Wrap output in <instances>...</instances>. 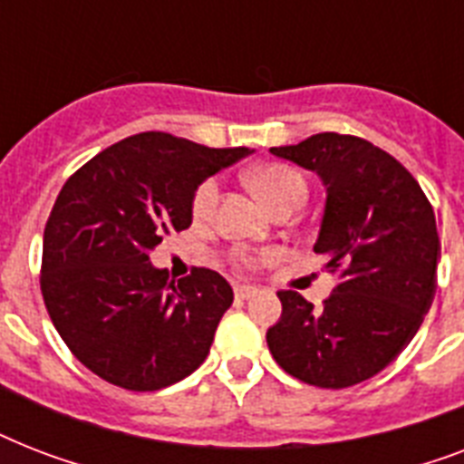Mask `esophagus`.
<instances>
[{"instance_id":"1","label":"esophagus","mask_w":464,"mask_h":464,"mask_svg":"<svg viewBox=\"0 0 464 464\" xmlns=\"http://www.w3.org/2000/svg\"><path fill=\"white\" fill-rule=\"evenodd\" d=\"M236 298H243V301H246V298H250V296H255V294H257V286H253V284H236Z\"/></svg>"}]
</instances>
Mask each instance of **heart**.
I'll return each mask as SVG.
<instances>
[{
  "label": "heart",
  "instance_id": "obj_1",
  "mask_svg": "<svg viewBox=\"0 0 464 464\" xmlns=\"http://www.w3.org/2000/svg\"><path fill=\"white\" fill-rule=\"evenodd\" d=\"M247 185L269 209L275 211L279 204L289 202L294 197L305 199V180L298 170L284 166V163H269V166L255 168L247 173ZM218 199V182L207 180L202 182L192 199V211L195 217H209L211 209L217 207Z\"/></svg>",
  "mask_w": 464,
  "mask_h": 464
}]
</instances>
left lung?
Here are the masks:
<instances>
[{"label":"left lung","instance_id":"8db88e82","mask_svg":"<svg viewBox=\"0 0 464 464\" xmlns=\"http://www.w3.org/2000/svg\"><path fill=\"white\" fill-rule=\"evenodd\" d=\"M272 154L320 178L324 209L313 250L339 272L320 310L279 291L282 317L267 330L279 366L315 388L373 378L410 344L436 296V217L410 170L349 134L323 132Z\"/></svg>","mask_w":464,"mask_h":464}]
</instances>
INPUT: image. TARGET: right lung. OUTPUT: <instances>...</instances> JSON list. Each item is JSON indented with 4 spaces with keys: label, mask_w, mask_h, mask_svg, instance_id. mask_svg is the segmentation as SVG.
I'll return each mask as SVG.
<instances>
[{
    "label": "right lung",
    "mask_w": 464,
    "mask_h": 464,
    "mask_svg": "<svg viewBox=\"0 0 464 464\" xmlns=\"http://www.w3.org/2000/svg\"><path fill=\"white\" fill-rule=\"evenodd\" d=\"M247 154L141 132L64 182L43 236L40 289L64 344L103 381L151 392L204 363L231 284L204 267L175 284L151 253L192 224L197 188Z\"/></svg>",
    "instance_id": "1"
}]
</instances>
